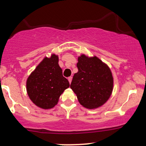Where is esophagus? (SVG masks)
Returning <instances> with one entry per match:
<instances>
[{"mask_svg": "<svg viewBox=\"0 0 146 146\" xmlns=\"http://www.w3.org/2000/svg\"><path fill=\"white\" fill-rule=\"evenodd\" d=\"M68 82H69V83L71 84V81H72V77H69V78H68Z\"/></svg>", "mask_w": 146, "mask_h": 146, "instance_id": "esophagus-1", "label": "esophagus"}]
</instances>
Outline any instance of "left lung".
Returning a JSON list of instances; mask_svg holds the SVG:
<instances>
[{
	"instance_id": "8db88e82",
	"label": "left lung",
	"mask_w": 146,
	"mask_h": 146,
	"mask_svg": "<svg viewBox=\"0 0 146 146\" xmlns=\"http://www.w3.org/2000/svg\"><path fill=\"white\" fill-rule=\"evenodd\" d=\"M78 72L73 75L71 88L80 104L89 109L101 106L111 95L113 78L110 69L96 56L82 55L77 64Z\"/></svg>"
}]
</instances>
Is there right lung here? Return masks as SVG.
<instances>
[{
  "mask_svg": "<svg viewBox=\"0 0 146 146\" xmlns=\"http://www.w3.org/2000/svg\"><path fill=\"white\" fill-rule=\"evenodd\" d=\"M69 86L58 64V56L55 54L49 58H44L27 80V91L30 100L43 109L53 108L64 90Z\"/></svg>",
  "mask_w": 146,
  "mask_h": 146,
  "instance_id": "1",
  "label": "right lung"
}]
</instances>
